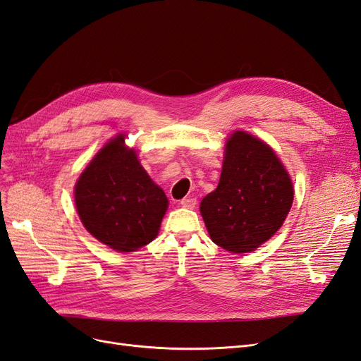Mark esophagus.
I'll use <instances>...</instances> for the list:
<instances>
[{
	"label": "esophagus",
	"instance_id": "esophagus-1",
	"mask_svg": "<svg viewBox=\"0 0 361 361\" xmlns=\"http://www.w3.org/2000/svg\"><path fill=\"white\" fill-rule=\"evenodd\" d=\"M195 203H197V200H195L194 197H183L180 200V206L182 207H187V209H192V207L195 206Z\"/></svg>",
	"mask_w": 361,
	"mask_h": 361
}]
</instances>
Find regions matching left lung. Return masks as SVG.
Masks as SVG:
<instances>
[{
	"label": "left lung",
	"mask_w": 361,
	"mask_h": 361,
	"mask_svg": "<svg viewBox=\"0 0 361 361\" xmlns=\"http://www.w3.org/2000/svg\"><path fill=\"white\" fill-rule=\"evenodd\" d=\"M220 182L200 203L212 241L250 253L274 235L290 211L293 187L276 152L244 130L227 140Z\"/></svg>",
	"instance_id": "8db88e82"
}]
</instances>
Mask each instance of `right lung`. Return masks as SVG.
I'll return each mask as SVG.
<instances>
[{"instance_id": "obj_1", "label": "right lung", "mask_w": 361, "mask_h": 361, "mask_svg": "<svg viewBox=\"0 0 361 361\" xmlns=\"http://www.w3.org/2000/svg\"><path fill=\"white\" fill-rule=\"evenodd\" d=\"M75 204L87 232L128 253L157 238L169 200L120 134L81 173L75 185Z\"/></svg>"}]
</instances>
